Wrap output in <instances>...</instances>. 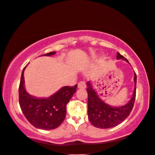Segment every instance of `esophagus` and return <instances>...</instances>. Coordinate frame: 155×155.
<instances>
[{
    "instance_id": "34e87169",
    "label": "esophagus",
    "mask_w": 155,
    "mask_h": 155,
    "mask_svg": "<svg viewBox=\"0 0 155 155\" xmlns=\"http://www.w3.org/2000/svg\"><path fill=\"white\" fill-rule=\"evenodd\" d=\"M78 88H80V89H84V88H86V84L83 81H81L78 84Z\"/></svg>"
}]
</instances>
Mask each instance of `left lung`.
Listing matches in <instances>:
<instances>
[{
    "instance_id": "obj_1",
    "label": "left lung",
    "mask_w": 155,
    "mask_h": 155,
    "mask_svg": "<svg viewBox=\"0 0 155 155\" xmlns=\"http://www.w3.org/2000/svg\"><path fill=\"white\" fill-rule=\"evenodd\" d=\"M117 60H123L130 64L128 60L117 53ZM135 87L133 96L127 103L123 106H113L108 104L97 94L91 82H87L88 93V117L91 123L95 127L110 128L119 125L130 115L133 108L136 96L137 75L134 73Z\"/></svg>"
}]
</instances>
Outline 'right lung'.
Here are the masks:
<instances>
[{
    "instance_id": "1",
    "label": "right lung",
    "mask_w": 155,
    "mask_h": 155,
    "mask_svg": "<svg viewBox=\"0 0 155 155\" xmlns=\"http://www.w3.org/2000/svg\"><path fill=\"white\" fill-rule=\"evenodd\" d=\"M55 51L41 56H51ZM22 71L19 86V104L22 112L28 121L34 127L42 130H53L64 121L67 113V104L77 89L74 87H62L48 97H36L25 89L24 71Z\"/></svg>"
}]
</instances>
